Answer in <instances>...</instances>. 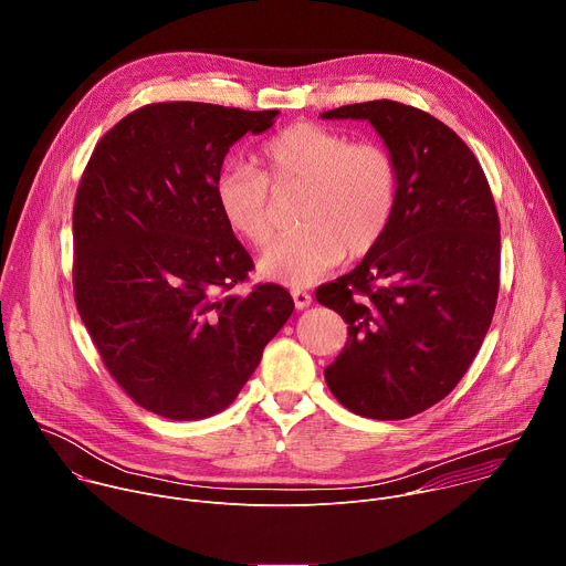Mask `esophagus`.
Masks as SVG:
<instances>
[{
    "label": "esophagus",
    "mask_w": 566,
    "mask_h": 566,
    "mask_svg": "<svg viewBox=\"0 0 566 566\" xmlns=\"http://www.w3.org/2000/svg\"><path fill=\"white\" fill-rule=\"evenodd\" d=\"M291 295H293V302H295L297 308H306L311 304V295L306 291H302V289H293Z\"/></svg>",
    "instance_id": "esophagus-1"
}]
</instances>
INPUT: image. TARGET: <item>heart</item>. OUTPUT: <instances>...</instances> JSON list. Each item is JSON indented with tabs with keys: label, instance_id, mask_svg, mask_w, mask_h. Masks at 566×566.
Returning <instances> with one entry per match:
<instances>
[{
	"label": "heart",
	"instance_id": "b5f03b06",
	"mask_svg": "<svg viewBox=\"0 0 566 566\" xmlns=\"http://www.w3.org/2000/svg\"><path fill=\"white\" fill-rule=\"evenodd\" d=\"M260 170L228 164L214 177V203L226 226L253 247L273 237L271 188L306 186L300 232L277 239L260 262L264 280L306 286L336 269L345 255L371 253L398 206V166L378 143H352L340 132L295 123L260 149Z\"/></svg>",
	"mask_w": 566,
	"mask_h": 566
}]
</instances>
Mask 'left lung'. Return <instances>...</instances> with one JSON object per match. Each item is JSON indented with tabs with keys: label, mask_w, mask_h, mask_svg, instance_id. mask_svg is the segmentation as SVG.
<instances>
[{
	"label": "left lung",
	"mask_w": 566,
	"mask_h": 566,
	"mask_svg": "<svg viewBox=\"0 0 566 566\" xmlns=\"http://www.w3.org/2000/svg\"><path fill=\"white\" fill-rule=\"evenodd\" d=\"M398 166V206L380 244L315 297L349 325L325 369L354 415L410 419L446 398L474 360L500 291V219L479 160L434 116L394 101L345 105Z\"/></svg>",
	"instance_id": "left-lung-1"
}]
</instances>
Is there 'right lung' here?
<instances>
[{"mask_svg": "<svg viewBox=\"0 0 566 566\" xmlns=\"http://www.w3.org/2000/svg\"><path fill=\"white\" fill-rule=\"evenodd\" d=\"M277 109L156 103L96 145L73 206V291L116 382L172 421L226 410L295 304L286 289H232L253 269L221 219L228 149Z\"/></svg>", "mask_w": 566, "mask_h": 566, "instance_id": "1", "label": "right lung"}]
</instances>
